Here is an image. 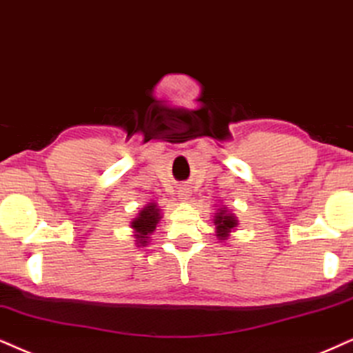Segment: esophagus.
Segmentation results:
<instances>
[{"label": "esophagus", "instance_id": "esophagus-1", "mask_svg": "<svg viewBox=\"0 0 353 353\" xmlns=\"http://www.w3.org/2000/svg\"><path fill=\"white\" fill-rule=\"evenodd\" d=\"M190 197V190L185 189V187H181L179 189V199L182 200V202H185V200H189Z\"/></svg>", "mask_w": 353, "mask_h": 353}]
</instances>
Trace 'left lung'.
I'll list each match as a JSON object with an SVG mask.
<instances>
[{"label": "left lung", "instance_id": "1", "mask_svg": "<svg viewBox=\"0 0 353 353\" xmlns=\"http://www.w3.org/2000/svg\"><path fill=\"white\" fill-rule=\"evenodd\" d=\"M213 223H215L216 238L220 241L228 239L230 234L236 230V226L239 225L238 218L234 216V213L228 212V208H226L225 205L216 210L215 216H213Z\"/></svg>", "mask_w": 353, "mask_h": 353}]
</instances>
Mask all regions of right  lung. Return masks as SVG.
Wrapping results in <instances>:
<instances>
[{"instance_id": "right-lung-1", "label": "right lung", "mask_w": 353, "mask_h": 353, "mask_svg": "<svg viewBox=\"0 0 353 353\" xmlns=\"http://www.w3.org/2000/svg\"><path fill=\"white\" fill-rule=\"evenodd\" d=\"M161 218V208L158 207L156 202L146 203L138 212V215L130 221V228L133 230V238H135L137 248L148 246L150 236L154 233L156 225H158Z\"/></svg>"}]
</instances>
